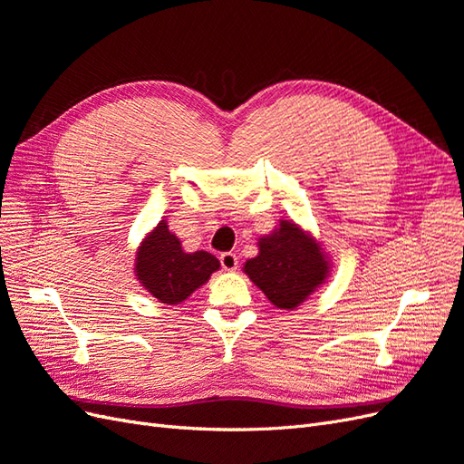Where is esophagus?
Segmentation results:
<instances>
[{
    "label": "esophagus",
    "instance_id": "obj_1",
    "mask_svg": "<svg viewBox=\"0 0 464 464\" xmlns=\"http://www.w3.org/2000/svg\"><path fill=\"white\" fill-rule=\"evenodd\" d=\"M220 265L224 271H236L237 269V256L232 254V251H224V254H220Z\"/></svg>",
    "mask_w": 464,
    "mask_h": 464
}]
</instances>
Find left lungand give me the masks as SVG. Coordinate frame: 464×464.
<instances>
[{"label":"left lung","instance_id":"left-lung-1","mask_svg":"<svg viewBox=\"0 0 464 464\" xmlns=\"http://www.w3.org/2000/svg\"><path fill=\"white\" fill-rule=\"evenodd\" d=\"M259 254L244 263L249 276L278 310H296L327 283L331 259L312 232L280 218L271 234L257 240Z\"/></svg>","mask_w":464,"mask_h":464}]
</instances>
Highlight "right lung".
Here are the masks:
<instances>
[{
    "mask_svg": "<svg viewBox=\"0 0 464 464\" xmlns=\"http://www.w3.org/2000/svg\"><path fill=\"white\" fill-rule=\"evenodd\" d=\"M218 269L220 261L208 251H184L166 220L143 237L133 265L139 285L164 305L186 302Z\"/></svg>",
    "mask_w": 464,
    "mask_h": 464,
    "instance_id": "obj_1",
    "label": "right lung"
}]
</instances>
